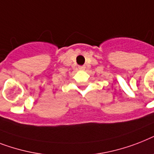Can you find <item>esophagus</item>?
<instances>
[{
  "label": "esophagus",
  "mask_w": 154,
  "mask_h": 154,
  "mask_svg": "<svg viewBox=\"0 0 154 154\" xmlns=\"http://www.w3.org/2000/svg\"><path fill=\"white\" fill-rule=\"evenodd\" d=\"M85 69V66H79V69H81V70H84Z\"/></svg>",
  "instance_id": "esophagus-1"
}]
</instances>
